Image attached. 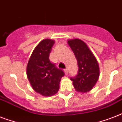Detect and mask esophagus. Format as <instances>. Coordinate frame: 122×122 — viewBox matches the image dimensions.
I'll use <instances>...</instances> for the list:
<instances>
[{
	"mask_svg": "<svg viewBox=\"0 0 122 122\" xmlns=\"http://www.w3.org/2000/svg\"><path fill=\"white\" fill-rule=\"evenodd\" d=\"M65 75H67L68 74V69H65Z\"/></svg>",
	"mask_w": 122,
	"mask_h": 122,
	"instance_id": "esophagus-1",
	"label": "esophagus"
}]
</instances>
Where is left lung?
Masks as SVG:
<instances>
[{
	"mask_svg": "<svg viewBox=\"0 0 122 122\" xmlns=\"http://www.w3.org/2000/svg\"><path fill=\"white\" fill-rule=\"evenodd\" d=\"M78 63L76 76L71 78L73 85L78 92L86 93L92 89L99 77V66L96 58L87 45L80 39L68 41Z\"/></svg>",
	"mask_w": 122,
	"mask_h": 122,
	"instance_id": "8db88e82",
	"label": "left lung"
}]
</instances>
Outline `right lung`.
<instances>
[{"mask_svg": "<svg viewBox=\"0 0 122 122\" xmlns=\"http://www.w3.org/2000/svg\"><path fill=\"white\" fill-rule=\"evenodd\" d=\"M55 41L44 39L34 49L26 67V75L31 87L43 96H52L58 92L61 78L65 75L49 60Z\"/></svg>", "mask_w": 122, "mask_h": 122, "instance_id": "add662e5", "label": "right lung"}]
</instances>
